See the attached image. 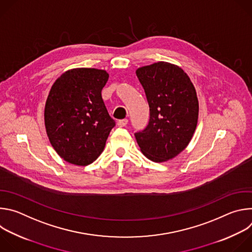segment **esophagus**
Masks as SVG:
<instances>
[{"mask_svg":"<svg viewBox=\"0 0 252 252\" xmlns=\"http://www.w3.org/2000/svg\"><path fill=\"white\" fill-rule=\"evenodd\" d=\"M127 123H128V121H127L126 119H124V120H120V121L118 122V126H119L120 127H123V126H126L127 125Z\"/></svg>","mask_w":252,"mask_h":252,"instance_id":"34e87169","label":"esophagus"}]
</instances>
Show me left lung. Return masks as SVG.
Masks as SVG:
<instances>
[{
    "mask_svg": "<svg viewBox=\"0 0 252 252\" xmlns=\"http://www.w3.org/2000/svg\"><path fill=\"white\" fill-rule=\"evenodd\" d=\"M150 105V121L134 133L141 153L156 162L173 158L189 143L198 119L195 89L184 69L165 62L136 69Z\"/></svg>",
    "mask_w": 252,
    "mask_h": 252,
    "instance_id": "8db88e82",
    "label": "left lung"
}]
</instances>
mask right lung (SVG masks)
<instances>
[{"label": "right lung", "mask_w": 252, "mask_h": 252, "mask_svg": "<svg viewBox=\"0 0 252 252\" xmlns=\"http://www.w3.org/2000/svg\"><path fill=\"white\" fill-rule=\"evenodd\" d=\"M109 74L97 68L65 71L53 85L45 106V126L53 148L65 161L88 165L102 153L116 122L101 90Z\"/></svg>", "instance_id": "obj_1"}]
</instances>
